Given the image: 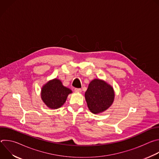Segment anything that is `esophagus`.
<instances>
[{
	"label": "esophagus",
	"mask_w": 159,
	"mask_h": 159,
	"mask_svg": "<svg viewBox=\"0 0 159 159\" xmlns=\"http://www.w3.org/2000/svg\"><path fill=\"white\" fill-rule=\"evenodd\" d=\"M74 91L75 93H81L82 92V89H79V88H75L74 89Z\"/></svg>",
	"instance_id": "34e87169"
}]
</instances>
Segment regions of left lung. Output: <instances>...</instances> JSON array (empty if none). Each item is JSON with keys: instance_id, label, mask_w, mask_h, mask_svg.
I'll return each mask as SVG.
<instances>
[{"instance_id": "obj_1", "label": "left lung", "mask_w": 159, "mask_h": 159, "mask_svg": "<svg viewBox=\"0 0 159 159\" xmlns=\"http://www.w3.org/2000/svg\"><path fill=\"white\" fill-rule=\"evenodd\" d=\"M115 96L113 87L99 79L90 82L85 93L88 108L93 114H99L107 110L114 102Z\"/></svg>"}]
</instances>
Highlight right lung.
Instances as JSON below:
<instances>
[{
	"instance_id": "obj_1",
	"label": "right lung",
	"mask_w": 159,
	"mask_h": 159,
	"mask_svg": "<svg viewBox=\"0 0 159 159\" xmlns=\"http://www.w3.org/2000/svg\"><path fill=\"white\" fill-rule=\"evenodd\" d=\"M71 93V89L64 86L60 80L55 78L43 85L41 98L48 107L55 109L63 105L68 96Z\"/></svg>"
}]
</instances>
